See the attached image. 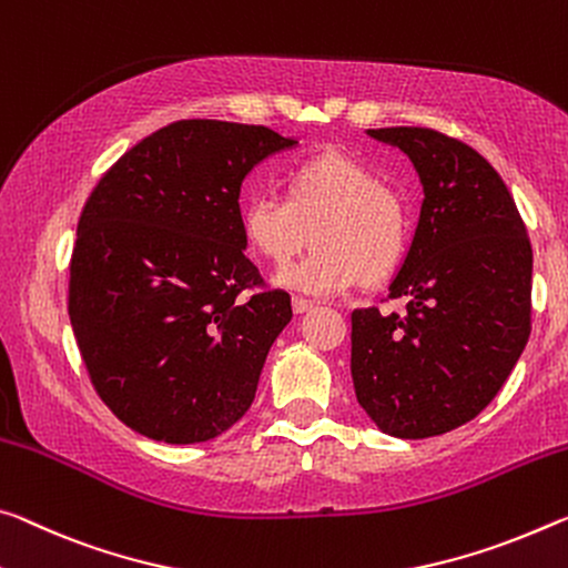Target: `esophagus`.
Wrapping results in <instances>:
<instances>
[{
	"mask_svg": "<svg viewBox=\"0 0 568 568\" xmlns=\"http://www.w3.org/2000/svg\"><path fill=\"white\" fill-rule=\"evenodd\" d=\"M311 308H313V301H305V298H298V295H295V298H293V311L295 313H305Z\"/></svg>",
	"mask_w": 568,
	"mask_h": 568,
	"instance_id": "1",
	"label": "esophagus"
}]
</instances>
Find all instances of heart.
Segmentation results:
<instances>
[{
  "label": "heart",
  "mask_w": 568,
  "mask_h": 568,
  "mask_svg": "<svg viewBox=\"0 0 568 568\" xmlns=\"http://www.w3.org/2000/svg\"><path fill=\"white\" fill-rule=\"evenodd\" d=\"M247 247L283 265L311 235L316 247L277 273V283L311 295H336L397 270L409 247V210L399 189L346 154H318L293 166L285 196L255 194L242 204Z\"/></svg>",
  "instance_id": "obj_1"
}]
</instances>
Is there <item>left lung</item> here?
<instances>
[{
	"label": "left lung",
	"mask_w": 568,
	"mask_h": 568,
	"mask_svg": "<svg viewBox=\"0 0 568 568\" xmlns=\"http://www.w3.org/2000/svg\"><path fill=\"white\" fill-rule=\"evenodd\" d=\"M417 169L425 202L384 303L351 313L356 399L402 439L445 435L488 407L530 336L534 250L498 171L425 125L374 129Z\"/></svg>",
	"instance_id": "obj_1"
}]
</instances>
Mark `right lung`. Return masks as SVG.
Returning <instances> with one entry per match:
<instances>
[{"mask_svg":"<svg viewBox=\"0 0 568 568\" xmlns=\"http://www.w3.org/2000/svg\"><path fill=\"white\" fill-rule=\"evenodd\" d=\"M293 143L267 125L176 121L90 192L68 313L90 384L139 435L206 443L255 399L293 308L245 257L237 200L250 169Z\"/></svg>","mask_w":568,"mask_h":568,"instance_id":"obj_1","label":"right lung"}]
</instances>
